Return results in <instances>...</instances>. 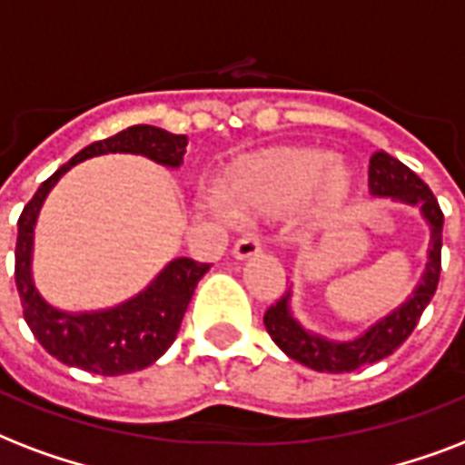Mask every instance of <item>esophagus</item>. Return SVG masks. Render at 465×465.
<instances>
[{"label":"esophagus","mask_w":465,"mask_h":465,"mask_svg":"<svg viewBox=\"0 0 465 465\" xmlns=\"http://www.w3.org/2000/svg\"><path fill=\"white\" fill-rule=\"evenodd\" d=\"M259 250H262L259 237L254 235V232H247V235H242L237 240L235 247H232V254H235V259H250L254 257V254H259Z\"/></svg>","instance_id":"esophagus-1"}]
</instances>
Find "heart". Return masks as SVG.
<instances>
[{
    "label": "heart",
    "mask_w": 465,
    "mask_h": 465,
    "mask_svg": "<svg viewBox=\"0 0 465 465\" xmlns=\"http://www.w3.org/2000/svg\"><path fill=\"white\" fill-rule=\"evenodd\" d=\"M232 211L279 215L308 201L320 221H330L351 199V174L315 147L273 145L232 162L218 182Z\"/></svg>",
    "instance_id": "1"
}]
</instances>
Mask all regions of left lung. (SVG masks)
<instances>
[{"label": "left lung", "mask_w": 465, "mask_h": 465, "mask_svg": "<svg viewBox=\"0 0 465 465\" xmlns=\"http://www.w3.org/2000/svg\"><path fill=\"white\" fill-rule=\"evenodd\" d=\"M369 189L376 196H391V199L405 201V203H417L422 206L424 218L430 221L431 228V247L430 262L424 269V276L420 286L415 289L408 303L398 308L393 315L381 320L369 332L354 341L334 344L322 337L305 332L298 325L289 311V296H282L273 305H269L264 312V327L282 351L296 359L308 369L325 371V373H349L386 359L408 340L412 330L422 318L424 308L437 293L439 273H441V230H444V213L439 208V201L420 176L410 167H405L401 160H395L383 150H376L369 160Z\"/></svg>", "instance_id": "obj_1"}]
</instances>
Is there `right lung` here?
<instances>
[{
	"instance_id": "add662e5",
	"label": "right lung",
	"mask_w": 465,
	"mask_h": 465,
	"mask_svg": "<svg viewBox=\"0 0 465 465\" xmlns=\"http://www.w3.org/2000/svg\"><path fill=\"white\" fill-rule=\"evenodd\" d=\"M186 143H189L186 135H174L154 125H131L111 138L86 145L82 153L74 154L67 164H63L55 174H50L38 186L34 199L21 211L16 266H14L16 291H19L26 325L31 327L35 340L41 341V347L50 356H55L57 361L99 376H124L154 363L176 340L193 289L211 264L193 262L189 257L174 259L143 293L111 311L79 312V315L55 311L38 296L31 279L34 225L43 201L57 179L86 157L106 153H135L167 167H179Z\"/></svg>"
}]
</instances>
